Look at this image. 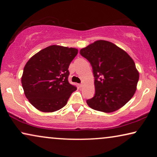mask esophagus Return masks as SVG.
<instances>
[{"instance_id": "obj_1", "label": "esophagus", "mask_w": 157, "mask_h": 157, "mask_svg": "<svg viewBox=\"0 0 157 157\" xmlns=\"http://www.w3.org/2000/svg\"><path fill=\"white\" fill-rule=\"evenodd\" d=\"M79 87H83V86H84V84L83 83H81V84H79Z\"/></svg>"}]
</instances>
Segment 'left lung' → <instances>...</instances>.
<instances>
[{"mask_svg":"<svg viewBox=\"0 0 157 157\" xmlns=\"http://www.w3.org/2000/svg\"><path fill=\"white\" fill-rule=\"evenodd\" d=\"M95 78V94L86 103L93 109L113 112L129 102L136 90L139 73L127 53L111 42L98 40L80 50Z\"/></svg>","mask_w":157,"mask_h":157,"instance_id":"1","label":"left lung"}]
</instances>
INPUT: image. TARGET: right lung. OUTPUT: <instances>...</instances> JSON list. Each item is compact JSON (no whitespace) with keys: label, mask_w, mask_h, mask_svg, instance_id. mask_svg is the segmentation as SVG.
Returning <instances> with one entry per match:
<instances>
[{"label":"right lung","mask_w":157,"mask_h":157,"mask_svg":"<svg viewBox=\"0 0 157 157\" xmlns=\"http://www.w3.org/2000/svg\"><path fill=\"white\" fill-rule=\"evenodd\" d=\"M78 50L53 45L32 57L23 69L21 83L29 102L43 112L64 107L76 86L68 82V67Z\"/></svg>","instance_id":"obj_1"}]
</instances>
